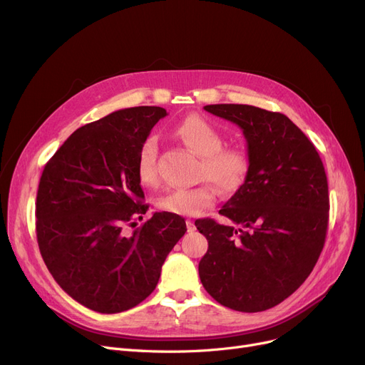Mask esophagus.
Returning <instances> with one entry per match:
<instances>
[{"label":"esophagus","mask_w":365,"mask_h":365,"mask_svg":"<svg viewBox=\"0 0 365 365\" xmlns=\"http://www.w3.org/2000/svg\"><path fill=\"white\" fill-rule=\"evenodd\" d=\"M186 227H187V232H194L195 231V223L192 220H186Z\"/></svg>","instance_id":"esophagus-1"}]
</instances>
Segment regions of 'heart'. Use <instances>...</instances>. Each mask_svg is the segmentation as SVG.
Returning a JSON list of instances; mask_svg holds the SVG:
<instances>
[{
    "mask_svg": "<svg viewBox=\"0 0 365 365\" xmlns=\"http://www.w3.org/2000/svg\"><path fill=\"white\" fill-rule=\"evenodd\" d=\"M173 134L195 155L201 157L200 176L216 185L225 192L238 189L250 168L247 152L238 146H223L222 131L201 115H189L175 128ZM138 178L145 186H155L160 180L157 168V142L145 140L136 164ZM215 201L208 186L173 189L158 198L157 207L163 212L179 216H198Z\"/></svg>",
    "mask_w": 365,
    "mask_h": 365,
    "instance_id": "1",
    "label": "heart"
}]
</instances>
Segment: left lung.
I'll list each match as a JSON object with an SVG mask.
<instances>
[{
  "label": "left lung",
  "instance_id": "8db88e82",
  "mask_svg": "<svg viewBox=\"0 0 365 365\" xmlns=\"http://www.w3.org/2000/svg\"><path fill=\"white\" fill-rule=\"evenodd\" d=\"M237 124L250 168L219 213L198 219L208 250L198 264L207 293L240 312L274 308L309 277L329 226V183L314 143L284 113L250 105H207Z\"/></svg>",
  "mask_w": 365,
  "mask_h": 365
}]
</instances>
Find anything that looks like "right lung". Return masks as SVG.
<instances>
[{
    "mask_svg": "<svg viewBox=\"0 0 365 365\" xmlns=\"http://www.w3.org/2000/svg\"><path fill=\"white\" fill-rule=\"evenodd\" d=\"M165 115L160 106L112 112L75 130L43 170L38 247L56 282L91 311L117 314L143 302L186 232L185 219L167 212L136 222L149 208L136 171L139 150Z\"/></svg>",
    "mask_w": 365,
    "mask_h": 365,
    "instance_id": "right-lung-1",
    "label": "right lung"
}]
</instances>
